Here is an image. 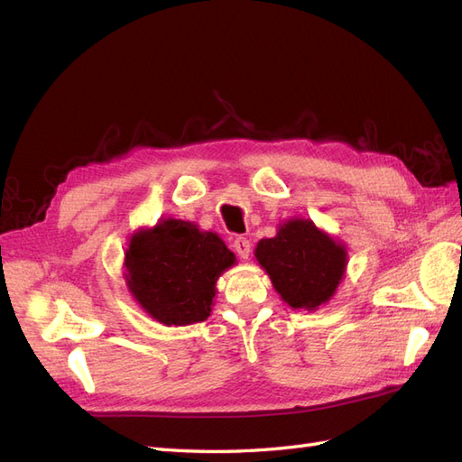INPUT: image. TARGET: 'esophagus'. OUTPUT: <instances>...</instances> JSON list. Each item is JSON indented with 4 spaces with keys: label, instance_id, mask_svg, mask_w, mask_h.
<instances>
[{
    "label": "esophagus",
    "instance_id": "34e87169",
    "mask_svg": "<svg viewBox=\"0 0 462 462\" xmlns=\"http://www.w3.org/2000/svg\"><path fill=\"white\" fill-rule=\"evenodd\" d=\"M233 248L235 253L239 254V258L246 260L250 256V241L246 239V236H236V239L233 241Z\"/></svg>",
    "mask_w": 462,
    "mask_h": 462
}]
</instances>
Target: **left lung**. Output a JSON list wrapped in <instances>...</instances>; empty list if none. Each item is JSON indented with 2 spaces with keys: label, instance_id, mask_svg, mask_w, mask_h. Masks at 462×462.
Instances as JSON below:
<instances>
[{
  "label": "left lung",
  "instance_id": "8db88e82",
  "mask_svg": "<svg viewBox=\"0 0 462 462\" xmlns=\"http://www.w3.org/2000/svg\"><path fill=\"white\" fill-rule=\"evenodd\" d=\"M275 291L291 309L316 310L337 291L346 268V248L310 219H289L273 239L254 250Z\"/></svg>",
  "mask_w": 462,
  "mask_h": 462
}]
</instances>
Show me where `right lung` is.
<instances>
[{
  "label": "right lung",
  "mask_w": 462,
  "mask_h": 462,
  "mask_svg": "<svg viewBox=\"0 0 462 462\" xmlns=\"http://www.w3.org/2000/svg\"><path fill=\"white\" fill-rule=\"evenodd\" d=\"M235 254L212 231L183 219H163L136 231L125 253V279L133 299L163 326L204 321L217 277Z\"/></svg>",
  "instance_id": "right-lung-1"
}]
</instances>
